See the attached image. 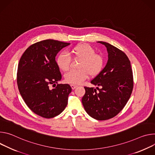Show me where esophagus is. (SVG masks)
I'll list each match as a JSON object with an SVG mask.
<instances>
[{"instance_id": "esophagus-1", "label": "esophagus", "mask_w": 155, "mask_h": 155, "mask_svg": "<svg viewBox=\"0 0 155 155\" xmlns=\"http://www.w3.org/2000/svg\"><path fill=\"white\" fill-rule=\"evenodd\" d=\"M71 87L73 89H74L75 88H76L78 87V85H75V84H71Z\"/></svg>"}]
</instances>
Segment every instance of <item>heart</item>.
Listing matches in <instances>:
<instances>
[{
    "mask_svg": "<svg viewBox=\"0 0 155 155\" xmlns=\"http://www.w3.org/2000/svg\"><path fill=\"white\" fill-rule=\"evenodd\" d=\"M69 54L74 58L81 59L78 70L70 71L64 75L65 81L72 84H79L86 79L89 75L96 76L101 70L104 59L89 44L82 43L71 48ZM71 58L64 53L59 54L57 58V64L60 70L66 72L70 68Z\"/></svg>",
    "mask_w": 155,
    "mask_h": 155,
    "instance_id": "heart-1",
    "label": "heart"
}]
</instances>
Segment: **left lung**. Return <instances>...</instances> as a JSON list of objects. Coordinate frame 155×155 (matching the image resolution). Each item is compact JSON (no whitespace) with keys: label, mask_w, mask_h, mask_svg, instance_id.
<instances>
[{"label":"left lung","mask_w":155,"mask_h":155,"mask_svg":"<svg viewBox=\"0 0 155 155\" xmlns=\"http://www.w3.org/2000/svg\"><path fill=\"white\" fill-rule=\"evenodd\" d=\"M98 42L107 47L108 60L91 83L101 88L84 87L82 103L89 116L104 121L114 117L124 108L131 95L134 81L130 62L125 53L107 42Z\"/></svg>","instance_id":"1"}]
</instances>
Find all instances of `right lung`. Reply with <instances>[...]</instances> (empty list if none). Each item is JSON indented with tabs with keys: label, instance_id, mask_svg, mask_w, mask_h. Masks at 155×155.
Returning a JSON list of instances; mask_svg holds the SVG:
<instances>
[{
	"label": "right lung",
	"instance_id": "add662e5",
	"mask_svg": "<svg viewBox=\"0 0 155 155\" xmlns=\"http://www.w3.org/2000/svg\"><path fill=\"white\" fill-rule=\"evenodd\" d=\"M70 44L53 39L38 42L30 45L20 60L17 71L18 90L29 108L41 117H54L68 104L72 89L68 84H58L61 75L55 57Z\"/></svg>",
	"mask_w": 155,
	"mask_h": 155
}]
</instances>
